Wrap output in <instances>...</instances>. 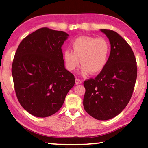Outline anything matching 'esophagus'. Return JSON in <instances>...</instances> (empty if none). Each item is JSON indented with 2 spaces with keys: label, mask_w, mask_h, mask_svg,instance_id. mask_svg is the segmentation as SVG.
<instances>
[{
  "label": "esophagus",
  "mask_w": 148,
  "mask_h": 148,
  "mask_svg": "<svg viewBox=\"0 0 148 148\" xmlns=\"http://www.w3.org/2000/svg\"><path fill=\"white\" fill-rule=\"evenodd\" d=\"M82 83V81L81 79H79L78 78H76V84L78 85V84H81Z\"/></svg>",
  "instance_id": "34e87169"
}]
</instances>
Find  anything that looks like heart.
Segmentation results:
<instances>
[{"instance_id": "1", "label": "heart", "mask_w": 148, "mask_h": 148, "mask_svg": "<svg viewBox=\"0 0 148 148\" xmlns=\"http://www.w3.org/2000/svg\"><path fill=\"white\" fill-rule=\"evenodd\" d=\"M72 51L69 49L63 52V60L66 69L74 71L82 64L81 73L86 75L90 72L92 74L101 72L108 60L110 44L104 38L82 36L72 42Z\"/></svg>"}]
</instances>
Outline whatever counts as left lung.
<instances>
[{"instance_id":"obj_1","label":"left lung","mask_w":148,"mask_h":148,"mask_svg":"<svg viewBox=\"0 0 148 148\" xmlns=\"http://www.w3.org/2000/svg\"><path fill=\"white\" fill-rule=\"evenodd\" d=\"M106 35L111 51L104 69L95 78L86 80L84 107L98 120L113 118L130 101L137 77L136 61L131 46L112 30L101 29Z\"/></svg>"}]
</instances>
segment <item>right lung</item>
<instances>
[{
	"label": "right lung",
	"instance_id": "right-lung-1",
	"mask_svg": "<svg viewBox=\"0 0 148 148\" xmlns=\"http://www.w3.org/2000/svg\"><path fill=\"white\" fill-rule=\"evenodd\" d=\"M69 36L44 27L26 36L17 47L12 66L15 91L20 104L32 116L56 114L74 86L61 49Z\"/></svg>",
	"mask_w": 148,
	"mask_h": 148
}]
</instances>
